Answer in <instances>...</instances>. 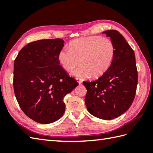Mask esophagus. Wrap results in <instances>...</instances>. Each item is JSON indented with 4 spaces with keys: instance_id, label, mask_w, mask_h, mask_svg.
Returning a JSON list of instances; mask_svg holds the SVG:
<instances>
[{
    "instance_id": "1",
    "label": "esophagus",
    "mask_w": 153,
    "mask_h": 153,
    "mask_svg": "<svg viewBox=\"0 0 153 153\" xmlns=\"http://www.w3.org/2000/svg\"><path fill=\"white\" fill-rule=\"evenodd\" d=\"M76 81L77 82V83H78L79 84H82V79H79V78H76Z\"/></svg>"
}]
</instances>
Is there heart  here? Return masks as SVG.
I'll return each mask as SVG.
<instances>
[{"label": "heart", "instance_id": "heart-1", "mask_svg": "<svg viewBox=\"0 0 153 153\" xmlns=\"http://www.w3.org/2000/svg\"><path fill=\"white\" fill-rule=\"evenodd\" d=\"M115 55V46L111 39L100 36H89L74 39L70 48L59 51L58 58L67 71L73 70L80 60L81 65L71 71L80 78L101 76L112 64Z\"/></svg>", "mask_w": 153, "mask_h": 153}]
</instances>
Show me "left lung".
<instances>
[{
  "label": "left lung",
  "instance_id": "8db88e82",
  "mask_svg": "<svg viewBox=\"0 0 153 153\" xmlns=\"http://www.w3.org/2000/svg\"><path fill=\"white\" fill-rule=\"evenodd\" d=\"M115 46L112 64L102 76L93 82H83L87 89V109L94 116L112 120L131 106L137 89L138 74L134 50L116 30L103 32Z\"/></svg>",
  "mask_w": 153,
  "mask_h": 153
}]
</instances>
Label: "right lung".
<instances>
[{"label": "right lung", "instance_id": "add662e5", "mask_svg": "<svg viewBox=\"0 0 153 153\" xmlns=\"http://www.w3.org/2000/svg\"><path fill=\"white\" fill-rule=\"evenodd\" d=\"M61 39L31 42L22 48L14 64L13 85L22 111L35 122L50 123L65 112L64 97L78 83L60 65Z\"/></svg>", "mask_w": 153, "mask_h": 153}]
</instances>
